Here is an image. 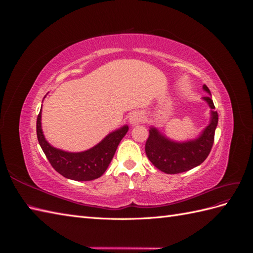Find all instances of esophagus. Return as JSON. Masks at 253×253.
Returning a JSON list of instances; mask_svg holds the SVG:
<instances>
[{"mask_svg": "<svg viewBox=\"0 0 253 253\" xmlns=\"http://www.w3.org/2000/svg\"><path fill=\"white\" fill-rule=\"evenodd\" d=\"M128 120H129V124H131L132 126H137L143 120V115L140 112H134L131 114V116H129Z\"/></svg>", "mask_w": 253, "mask_h": 253, "instance_id": "obj_1", "label": "esophagus"}]
</instances>
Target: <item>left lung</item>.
Returning a JSON list of instances; mask_svg holds the SVG:
<instances>
[{
    "label": "left lung",
    "instance_id": "8db88e82",
    "mask_svg": "<svg viewBox=\"0 0 253 253\" xmlns=\"http://www.w3.org/2000/svg\"><path fill=\"white\" fill-rule=\"evenodd\" d=\"M203 88L211 95L207 85H204ZM203 99L212 110L211 120L209 126L204 129L198 138L177 142L167 138L156 127L152 126L150 128L149 138L145 142V154L158 170L167 174L186 172L200 166L208 157L214 142L218 114L214 111L215 106L210 96H206Z\"/></svg>",
    "mask_w": 253,
    "mask_h": 253
}]
</instances>
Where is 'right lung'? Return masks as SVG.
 I'll return each instance as SVG.
<instances>
[{"instance_id":"add662e5","label":"right lung","mask_w":253,"mask_h":253,"mask_svg":"<svg viewBox=\"0 0 253 253\" xmlns=\"http://www.w3.org/2000/svg\"><path fill=\"white\" fill-rule=\"evenodd\" d=\"M127 126H122L109 134L91 149L71 153L53 148L46 141L41 126V111L37 118L38 141L51 167L64 177L78 181L100 177L108 169L118 144L127 133Z\"/></svg>"}]
</instances>
